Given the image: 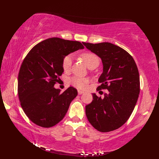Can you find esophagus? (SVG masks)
Masks as SVG:
<instances>
[{"label": "esophagus", "mask_w": 159, "mask_h": 159, "mask_svg": "<svg viewBox=\"0 0 159 159\" xmlns=\"http://www.w3.org/2000/svg\"><path fill=\"white\" fill-rule=\"evenodd\" d=\"M84 92L82 91V90H78V94L79 95H82V94H83Z\"/></svg>", "instance_id": "esophagus-1"}]
</instances>
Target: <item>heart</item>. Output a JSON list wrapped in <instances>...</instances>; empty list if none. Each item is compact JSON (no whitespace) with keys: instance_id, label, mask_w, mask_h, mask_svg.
<instances>
[{"instance_id":"heart-1","label":"heart","mask_w":159,"mask_h":159,"mask_svg":"<svg viewBox=\"0 0 159 159\" xmlns=\"http://www.w3.org/2000/svg\"><path fill=\"white\" fill-rule=\"evenodd\" d=\"M83 61L88 68H91L93 66L98 67L100 62L99 57L96 54L90 52H86L81 55ZM73 62V57L71 55H68L63 59L62 61V68L64 71H69L70 69L71 65ZM89 80L85 78H80V77H74L71 78L70 82L74 86L80 89H84L86 88V84Z\"/></svg>"}]
</instances>
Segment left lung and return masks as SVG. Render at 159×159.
I'll return each mask as SVG.
<instances>
[{
    "label": "left lung",
    "instance_id": "1",
    "mask_svg": "<svg viewBox=\"0 0 159 159\" xmlns=\"http://www.w3.org/2000/svg\"><path fill=\"white\" fill-rule=\"evenodd\" d=\"M102 59V83L98 90L107 89L104 98L93 93V100L86 106L90 124L99 132H108L120 128L128 121L140 93V79L137 64L122 48L110 43H82Z\"/></svg>",
    "mask_w": 159,
    "mask_h": 159
}]
</instances>
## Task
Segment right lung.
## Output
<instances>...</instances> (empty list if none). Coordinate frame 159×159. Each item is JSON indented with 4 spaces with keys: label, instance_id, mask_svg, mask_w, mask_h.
<instances>
[{
    "label": "right lung",
    "instance_id": "1",
    "mask_svg": "<svg viewBox=\"0 0 159 159\" xmlns=\"http://www.w3.org/2000/svg\"><path fill=\"white\" fill-rule=\"evenodd\" d=\"M84 48L80 42L51 38L25 57L18 73V93L22 110L35 124L51 128L64 117L77 90L70 86L60 93L54 85L64 72V58Z\"/></svg>",
    "mask_w": 159,
    "mask_h": 159
}]
</instances>
